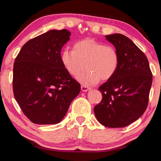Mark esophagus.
<instances>
[{
    "label": "esophagus",
    "mask_w": 161,
    "mask_h": 161,
    "mask_svg": "<svg viewBox=\"0 0 161 161\" xmlns=\"http://www.w3.org/2000/svg\"><path fill=\"white\" fill-rule=\"evenodd\" d=\"M81 90H82V91H83V92H86V91H89V90H91V88H90L88 86L82 85L81 86Z\"/></svg>",
    "instance_id": "34e87169"
}]
</instances>
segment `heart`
I'll list each match as a JSON object with an SVG mask.
<instances>
[{
    "label": "heart",
    "mask_w": 161,
    "mask_h": 161,
    "mask_svg": "<svg viewBox=\"0 0 161 161\" xmlns=\"http://www.w3.org/2000/svg\"><path fill=\"white\" fill-rule=\"evenodd\" d=\"M61 60L66 70L73 76L82 72L85 67L88 71L78 76V80L86 85L96 84L101 79L108 80L116 73L119 65V55L115 47L105 45L92 39L76 42L73 49H64Z\"/></svg>",
    "instance_id": "1"
}]
</instances>
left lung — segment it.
<instances>
[{"label": "left lung", "mask_w": 161, "mask_h": 161, "mask_svg": "<svg viewBox=\"0 0 161 161\" xmlns=\"http://www.w3.org/2000/svg\"><path fill=\"white\" fill-rule=\"evenodd\" d=\"M105 36L117 50L120 61L113 77L98 89L103 99L94 112L107 127H125L147 108L153 76L146 55L130 39L117 33Z\"/></svg>", "instance_id": "1"}]
</instances>
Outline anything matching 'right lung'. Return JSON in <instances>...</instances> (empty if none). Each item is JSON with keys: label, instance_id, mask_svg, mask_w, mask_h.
I'll use <instances>...</instances> for the list:
<instances>
[{"label": "right lung", "instance_id": "obj_1", "mask_svg": "<svg viewBox=\"0 0 161 161\" xmlns=\"http://www.w3.org/2000/svg\"><path fill=\"white\" fill-rule=\"evenodd\" d=\"M70 36L66 29L51 30L25 43L15 59L14 97L33 123L60 122L80 91V83L61 60V50Z\"/></svg>", "mask_w": 161, "mask_h": 161}]
</instances>
